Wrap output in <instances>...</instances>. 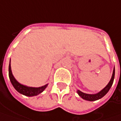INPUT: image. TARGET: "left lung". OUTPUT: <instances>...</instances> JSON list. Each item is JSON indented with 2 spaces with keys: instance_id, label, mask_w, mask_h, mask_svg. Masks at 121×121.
<instances>
[{
  "instance_id": "8db88e82",
  "label": "left lung",
  "mask_w": 121,
  "mask_h": 121,
  "mask_svg": "<svg viewBox=\"0 0 121 121\" xmlns=\"http://www.w3.org/2000/svg\"><path fill=\"white\" fill-rule=\"evenodd\" d=\"M114 75H115V69H114V71H113V73H112V78L110 80V81L109 82V83L107 84V85L104 87L103 90H101L100 92L95 93V94H88V93H83L82 91H80V90H78L77 91V93H78V95L83 98L84 100H89V101H95V100H99L100 98H102L103 96H104L107 92L109 91L110 88L112 87V84L114 82Z\"/></svg>"
}]
</instances>
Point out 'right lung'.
I'll use <instances>...</instances> for the list:
<instances>
[{
    "instance_id": "add662e5",
    "label": "right lung",
    "mask_w": 121,
    "mask_h": 121,
    "mask_svg": "<svg viewBox=\"0 0 121 121\" xmlns=\"http://www.w3.org/2000/svg\"><path fill=\"white\" fill-rule=\"evenodd\" d=\"M9 80H10L12 84L13 85L14 89L18 93H21L26 96H29V97L37 95L39 93H42L48 86V84H47L40 86V87H30V86H27L26 85L20 84L14 78V75H12V70H11L10 61H9Z\"/></svg>"
}]
</instances>
